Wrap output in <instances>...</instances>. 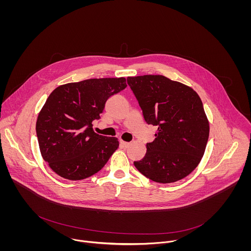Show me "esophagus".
Segmentation results:
<instances>
[{
    "label": "esophagus",
    "mask_w": 251,
    "mask_h": 251,
    "mask_svg": "<svg viewBox=\"0 0 251 251\" xmlns=\"http://www.w3.org/2000/svg\"><path fill=\"white\" fill-rule=\"evenodd\" d=\"M120 145H121V147H122V148H128V147H129V145H130V143H128V142H126V141H123V140H121V141H120Z\"/></svg>",
    "instance_id": "34e87169"
}]
</instances>
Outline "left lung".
<instances>
[{
    "label": "left lung",
    "mask_w": 251,
    "mask_h": 251,
    "mask_svg": "<svg viewBox=\"0 0 251 251\" xmlns=\"http://www.w3.org/2000/svg\"><path fill=\"white\" fill-rule=\"evenodd\" d=\"M148 125L157 126L155 139L134 166L145 177L161 183L188 176L200 163L210 125L198 94L163 75L127 77Z\"/></svg>",
    "instance_id": "8db88e82"
}]
</instances>
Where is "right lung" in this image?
Segmentation results:
<instances>
[{
    "label": "right lung",
    "mask_w": 251,
    "mask_h": 251,
    "mask_svg": "<svg viewBox=\"0 0 251 251\" xmlns=\"http://www.w3.org/2000/svg\"><path fill=\"white\" fill-rule=\"evenodd\" d=\"M126 78L87 79L56 88L41 108L36 130L40 153L64 179L78 180L98 173L118 149L116 137L96 133L108 99L126 89Z\"/></svg>",
    "instance_id": "add662e5"
}]
</instances>
